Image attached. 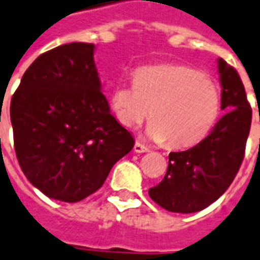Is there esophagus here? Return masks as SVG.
<instances>
[{
  "label": "esophagus",
  "mask_w": 260,
  "mask_h": 260,
  "mask_svg": "<svg viewBox=\"0 0 260 260\" xmlns=\"http://www.w3.org/2000/svg\"><path fill=\"white\" fill-rule=\"evenodd\" d=\"M149 150L150 149H149V147H147V146L142 145V143L138 142V141L135 142V145H134V151H135V153H147Z\"/></svg>",
  "instance_id": "34e87169"
}]
</instances>
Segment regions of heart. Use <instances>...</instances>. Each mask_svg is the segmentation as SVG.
Masks as SVG:
<instances>
[{
	"label": "heart",
	"instance_id": "1",
	"mask_svg": "<svg viewBox=\"0 0 260 260\" xmlns=\"http://www.w3.org/2000/svg\"><path fill=\"white\" fill-rule=\"evenodd\" d=\"M134 85L113 89V113L125 127H137L150 113L146 133L170 147L201 142L214 127L220 111L216 85L203 73L184 65H153L137 69Z\"/></svg>",
	"mask_w": 260,
	"mask_h": 260
}]
</instances>
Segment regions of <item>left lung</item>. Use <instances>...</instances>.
Wrapping results in <instances>:
<instances>
[{"mask_svg": "<svg viewBox=\"0 0 260 260\" xmlns=\"http://www.w3.org/2000/svg\"><path fill=\"white\" fill-rule=\"evenodd\" d=\"M226 114L194 147L169 154L165 178L149 190L150 198L171 212L190 214L215 202L239 171L251 126V106L238 72L218 59Z\"/></svg>", "mask_w": 260, "mask_h": 260, "instance_id": "1", "label": "left lung"}]
</instances>
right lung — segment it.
Listing matches in <instances>:
<instances>
[{"instance_id":"obj_1","label":"right lung","mask_w":260,"mask_h":260,"mask_svg":"<svg viewBox=\"0 0 260 260\" xmlns=\"http://www.w3.org/2000/svg\"><path fill=\"white\" fill-rule=\"evenodd\" d=\"M94 50L73 42L41 54L10 102L19 166L34 187L62 202L95 192L134 146L101 91Z\"/></svg>"}]
</instances>
